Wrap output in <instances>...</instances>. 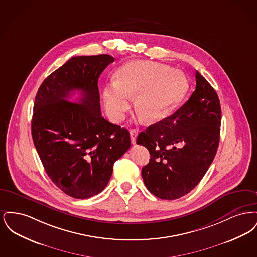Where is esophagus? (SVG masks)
<instances>
[{
  "label": "esophagus",
  "instance_id": "obj_1",
  "mask_svg": "<svg viewBox=\"0 0 257 257\" xmlns=\"http://www.w3.org/2000/svg\"><path fill=\"white\" fill-rule=\"evenodd\" d=\"M137 136H138V130H136V129H131V130H130V137H131V143H132L133 145L136 144Z\"/></svg>",
  "mask_w": 257,
  "mask_h": 257
}]
</instances>
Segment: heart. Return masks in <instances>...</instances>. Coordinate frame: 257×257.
<instances>
[{
  "label": "heart",
  "instance_id": "1",
  "mask_svg": "<svg viewBox=\"0 0 257 257\" xmlns=\"http://www.w3.org/2000/svg\"><path fill=\"white\" fill-rule=\"evenodd\" d=\"M114 82L103 89L106 110L114 122L122 120L135 94V109L147 122L163 120L176 108L189 88L182 72L153 61L127 62L116 71Z\"/></svg>",
  "mask_w": 257,
  "mask_h": 257
}]
</instances>
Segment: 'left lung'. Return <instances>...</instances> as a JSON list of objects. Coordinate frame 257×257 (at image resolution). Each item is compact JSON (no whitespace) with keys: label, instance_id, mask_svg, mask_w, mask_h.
Masks as SVG:
<instances>
[{"label":"left lung","instance_id":"8db88e82","mask_svg":"<svg viewBox=\"0 0 257 257\" xmlns=\"http://www.w3.org/2000/svg\"><path fill=\"white\" fill-rule=\"evenodd\" d=\"M190 99L171 116L141 132L137 144L151 158L142 170L147 190L173 200L190 193L212 164L220 143L221 110L216 90L196 72Z\"/></svg>","mask_w":257,"mask_h":257}]
</instances>
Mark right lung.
I'll list each match as a JSON object with an SVG mask.
<instances>
[{"instance_id": "right-lung-1", "label": "right lung", "mask_w": 257, "mask_h": 257, "mask_svg": "<svg viewBox=\"0 0 257 257\" xmlns=\"http://www.w3.org/2000/svg\"><path fill=\"white\" fill-rule=\"evenodd\" d=\"M113 61L110 55L73 57L50 74L36 96L35 147L53 183L74 198L101 193L114 162L131 147L129 131L101 114L98 79ZM76 90L81 96L73 103L68 99Z\"/></svg>"}]
</instances>
